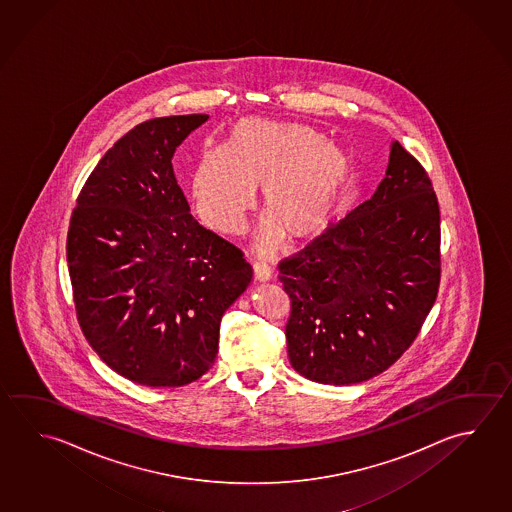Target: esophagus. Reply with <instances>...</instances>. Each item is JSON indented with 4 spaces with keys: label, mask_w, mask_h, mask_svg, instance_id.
<instances>
[{
    "label": "esophagus",
    "mask_w": 512,
    "mask_h": 512,
    "mask_svg": "<svg viewBox=\"0 0 512 512\" xmlns=\"http://www.w3.org/2000/svg\"><path fill=\"white\" fill-rule=\"evenodd\" d=\"M253 271H255V278L260 280V282H266V280L271 278V268H269L266 260H255L253 262Z\"/></svg>",
    "instance_id": "esophagus-1"
}]
</instances>
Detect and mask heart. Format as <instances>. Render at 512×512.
Here are the masks:
<instances>
[{
    "mask_svg": "<svg viewBox=\"0 0 512 512\" xmlns=\"http://www.w3.org/2000/svg\"><path fill=\"white\" fill-rule=\"evenodd\" d=\"M350 172L349 154L314 127L250 117L232 127L225 147L201 151L190 189L201 219L234 234L243 228L260 185L271 217L262 235L268 243L278 230L291 239L318 232Z\"/></svg>",
    "mask_w": 512,
    "mask_h": 512,
    "instance_id": "heart-1",
    "label": "heart"
}]
</instances>
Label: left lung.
Here are the masks:
<instances>
[{
	"mask_svg": "<svg viewBox=\"0 0 512 512\" xmlns=\"http://www.w3.org/2000/svg\"><path fill=\"white\" fill-rule=\"evenodd\" d=\"M287 354L300 376L354 385L385 372L421 331L440 284V210L399 142L372 198L278 262Z\"/></svg>",
	"mask_w": 512,
	"mask_h": 512,
	"instance_id": "8db88e82",
	"label": "left lung"
}]
</instances>
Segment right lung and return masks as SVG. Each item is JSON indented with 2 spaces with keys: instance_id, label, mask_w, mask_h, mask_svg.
<instances>
[{
  "instance_id": "add662e5",
  "label": "right lung",
  "mask_w": 512,
  "mask_h": 512,
  "mask_svg": "<svg viewBox=\"0 0 512 512\" xmlns=\"http://www.w3.org/2000/svg\"><path fill=\"white\" fill-rule=\"evenodd\" d=\"M208 115L153 118L102 156L73 208L66 259L77 320L135 383L183 386L214 365L226 309L252 282L244 253L199 225L172 169Z\"/></svg>"
}]
</instances>
